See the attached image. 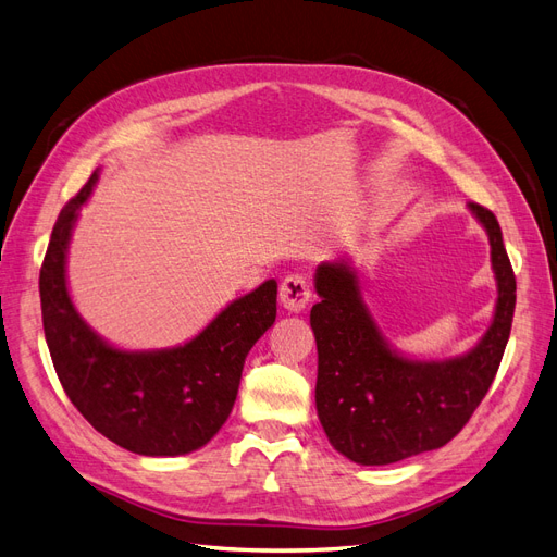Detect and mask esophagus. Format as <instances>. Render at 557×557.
I'll use <instances>...</instances> for the list:
<instances>
[{
    "instance_id": "34e87169",
    "label": "esophagus",
    "mask_w": 557,
    "mask_h": 557,
    "mask_svg": "<svg viewBox=\"0 0 557 557\" xmlns=\"http://www.w3.org/2000/svg\"><path fill=\"white\" fill-rule=\"evenodd\" d=\"M278 299H281V305L293 313L305 311L311 301V283L307 281V276H301V274L285 276L281 288H278Z\"/></svg>"
}]
</instances>
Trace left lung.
Here are the masks:
<instances>
[{
  "label": "left lung",
  "instance_id": "left-lung-1",
  "mask_svg": "<svg viewBox=\"0 0 557 557\" xmlns=\"http://www.w3.org/2000/svg\"><path fill=\"white\" fill-rule=\"evenodd\" d=\"M469 209L491 239L497 305L491 327L467 356L430 362L399 356L369 315L356 269L344 260L315 269V409L330 444L352 462L391 465L442 448L495 381L513 323L516 276L495 213L476 201Z\"/></svg>",
  "mask_w": 557,
  "mask_h": 557
}]
</instances>
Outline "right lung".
Masks as SVG:
<instances>
[{
	"instance_id": "1",
	"label": "right lung",
	"mask_w": 557,
	"mask_h": 557,
	"mask_svg": "<svg viewBox=\"0 0 557 557\" xmlns=\"http://www.w3.org/2000/svg\"><path fill=\"white\" fill-rule=\"evenodd\" d=\"M97 172L66 201L39 274L46 344L66 397L113 444L139 455H185L213 440L237 399L248 350L276 320V281L234 299L195 339L164 350L109 346L66 290L64 262Z\"/></svg>"
}]
</instances>
